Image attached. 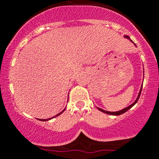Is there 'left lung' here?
<instances>
[{"mask_svg":"<svg viewBox=\"0 0 159 159\" xmlns=\"http://www.w3.org/2000/svg\"><path fill=\"white\" fill-rule=\"evenodd\" d=\"M125 38H128V39H130V38H129V36H127V35H125ZM131 42H133V41H131ZM142 86H143V84H142V87H141L140 91H139V95H138V98H136V100L134 101V103H132V104H131V105H129V106H128L127 108H123L122 110H120V111H112V112H111V111H105V110L102 109V108H98V109L99 111H101L104 112V113H105V114H108V115H121V114L125 113V112H126V111H127L128 110H129L130 108H132V107L134 106V105H135L136 103H137V102H138V101H139V97H140L141 92H142Z\"/></svg>","mask_w":159,"mask_h":159,"instance_id":"left-lung-1","label":"left lung"}]
</instances>
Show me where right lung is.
I'll use <instances>...</instances> for the list:
<instances>
[{
	"mask_svg": "<svg viewBox=\"0 0 159 159\" xmlns=\"http://www.w3.org/2000/svg\"><path fill=\"white\" fill-rule=\"evenodd\" d=\"M65 109H64L63 111H61V112H60V113H59V114H57V115H55V116L52 117V118H48V119H40V120H41V121H48V120H51V119H52V118H55V117L58 116V115H61V114H62V113H63V112H64V111H65Z\"/></svg>",
	"mask_w": 159,
	"mask_h": 159,
	"instance_id": "obj_1",
	"label": "right lung"
}]
</instances>
